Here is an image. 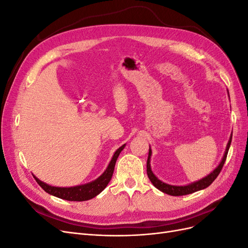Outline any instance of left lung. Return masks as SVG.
Segmentation results:
<instances>
[{"instance_id": "1", "label": "left lung", "mask_w": 248, "mask_h": 248, "mask_svg": "<svg viewBox=\"0 0 248 248\" xmlns=\"http://www.w3.org/2000/svg\"><path fill=\"white\" fill-rule=\"evenodd\" d=\"M231 141H232V137L230 138V140L227 145V149H226V152H224V155L222 157V160L220 161V163L217 166V168L211 172V174L208 175L207 177L202 178L197 182H193L191 184L188 185H185V186H175V185H170L167 183H163L162 181L157 178L154 174L153 171L151 170V166H150V159H151V148L149 149V156H148V160H147V175L150 179V181L152 182V184L156 187L157 189H159L160 191L170 194V196H174V197H179V196H185V194H189L192 192H196L199 190H202L206 188L209 185H211L212 182L214 180L217 178V176L219 175L220 170H222V167L224 162H226L227 159V155L229 152V149L231 146Z\"/></svg>"}]
</instances>
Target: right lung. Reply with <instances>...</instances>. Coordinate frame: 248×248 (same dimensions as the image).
<instances>
[{"instance_id": "right-lung-1", "label": "right lung", "mask_w": 248, "mask_h": 248, "mask_svg": "<svg viewBox=\"0 0 248 248\" xmlns=\"http://www.w3.org/2000/svg\"><path fill=\"white\" fill-rule=\"evenodd\" d=\"M125 145L121 146L115 152L108 169L104 170L103 174L99 178H97L96 180H94V181L90 183H87L84 185H78V186H73V187H55L40 181V180L38 178H36L35 176L34 178L44 191H46L47 193L51 194V196L54 197L63 199L66 201H73V202H82V201L91 200L96 196H98V194L108 186V182L110 181V179L112 177V174H114L115 164H116L118 156L120 155V153H121Z\"/></svg>"}]
</instances>
